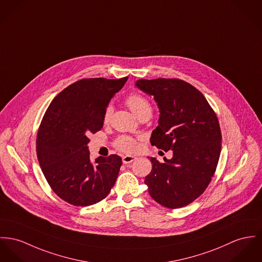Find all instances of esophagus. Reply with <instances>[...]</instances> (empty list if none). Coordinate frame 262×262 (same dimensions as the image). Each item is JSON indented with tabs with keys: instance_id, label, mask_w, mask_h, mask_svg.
<instances>
[{
	"instance_id": "esophagus-1",
	"label": "esophagus",
	"mask_w": 262,
	"mask_h": 262,
	"mask_svg": "<svg viewBox=\"0 0 262 262\" xmlns=\"http://www.w3.org/2000/svg\"><path fill=\"white\" fill-rule=\"evenodd\" d=\"M136 160V157L133 156H124L122 157V162L123 163H130Z\"/></svg>"
}]
</instances>
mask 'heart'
Returning a JSON list of instances; mask_svg holds the SVG:
<instances>
[{
	"mask_svg": "<svg viewBox=\"0 0 262 262\" xmlns=\"http://www.w3.org/2000/svg\"><path fill=\"white\" fill-rule=\"evenodd\" d=\"M126 104L130 108V111L138 117L140 118L142 115L148 114L151 115V104L150 102L147 101L144 97L138 94L130 95L126 99ZM113 114V106L107 105L104 114H103V121L107 122L111 119V116ZM116 146L123 152L126 154H132L136 152L139 149V143L136 139L129 137V136H121L117 141H116Z\"/></svg>",
	"mask_w": 262,
	"mask_h": 262,
	"instance_id": "1",
	"label": "heart"
}]
</instances>
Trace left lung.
<instances>
[{
    "instance_id": "1",
    "label": "left lung",
    "mask_w": 262,
    "mask_h": 262,
    "mask_svg": "<svg viewBox=\"0 0 262 262\" xmlns=\"http://www.w3.org/2000/svg\"><path fill=\"white\" fill-rule=\"evenodd\" d=\"M136 86L152 96L160 110L151 145L172 150L170 160L150 159L144 183L164 207L180 208L196 200L213 177L222 150L217 117L202 93L178 79L139 80Z\"/></svg>"
}]
</instances>
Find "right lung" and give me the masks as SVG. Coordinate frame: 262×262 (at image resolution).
Instances as JSON below:
<instances>
[{
	"label": "right lung",
	"mask_w": 262,
	"mask_h": 262,
	"mask_svg": "<svg viewBox=\"0 0 262 262\" xmlns=\"http://www.w3.org/2000/svg\"><path fill=\"white\" fill-rule=\"evenodd\" d=\"M127 77L120 80L83 79L61 91L49 105L37 137L41 171L54 192L76 206H88L107 196L121 168L112 155L91 161L90 134L101 130L103 114Z\"/></svg>",
	"instance_id": "add662e5"
}]
</instances>
